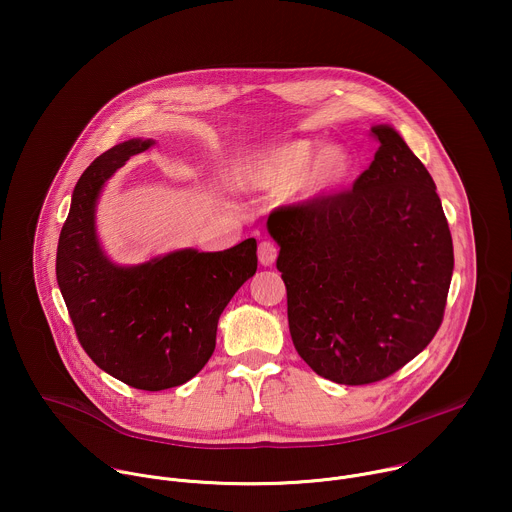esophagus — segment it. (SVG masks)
I'll return each mask as SVG.
<instances>
[{
	"label": "esophagus",
	"mask_w": 512,
	"mask_h": 512,
	"mask_svg": "<svg viewBox=\"0 0 512 512\" xmlns=\"http://www.w3.org/2000/svg\"><path fill=\"white\" fill-rule=\"evenodd\" d=\"M279 247L273 241H261L259 243V261L261 265H271L277 259Z\"/></svg>",
	"instance_id": "34e87169"
}]
</instances>
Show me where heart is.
<instances>
[{
  "instance_id": "b5f03b06",
  "label": "heart",
  "mask_w": 512,
  "mask_h": 512,
  "mask_svg": "<svg viewBox=\"0 0 512 512\" xmlns=\"http://www.w3.org/2000/svg\"><path fill=\"white\" fill-rule=\"evenodd\" d=\"M354 168L352 154L342 145H324L314 139H287L259 150L245 162V176L263 188L294 184L300 196L324 194L348 180Z\"/></svg>"
}]
</instances>
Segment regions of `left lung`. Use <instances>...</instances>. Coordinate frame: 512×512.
I'll return each instance as SVG.
<instances>
[{
  "mask_svg": "<svg viewBox=\"0 0 512 512\" xmlns=\"http://www.w3.org/2000/svg\"><path fill=\"white\" fill-rule=\"evenodd\" d=\"M350 190L275 208L289 334L310 369L371 385L403 369L440 330L454 247L435 184L387 125Z\"/></svg>",
  "mask_w": 512,
  "mask_h": 512,
  "instance_id": "1",
  "label": "left lung"
}]
</instances>
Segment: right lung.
Wrapping results in <instances>:
<instances>
[{
	"label": "right lung",
	"instance_id": "1",
	"mask_svg": "<svg viewBox=\"0 0 512 512\" xmlns=\"http://www.w3.org/2000/svg\"><path fill=\"white\" fill-rule=\"evenodd\" d=\"M154 141L129 139L79 178L60 231L56 279L77 338L99 369L141 391L190 381L214 352L216 326L237 289L257 271V241L218 253L184 249L117 267L95 235L103 184Z\"/></svg>",
	"mask_w": 512,
	"mask_h": 512
}]
</instances>
